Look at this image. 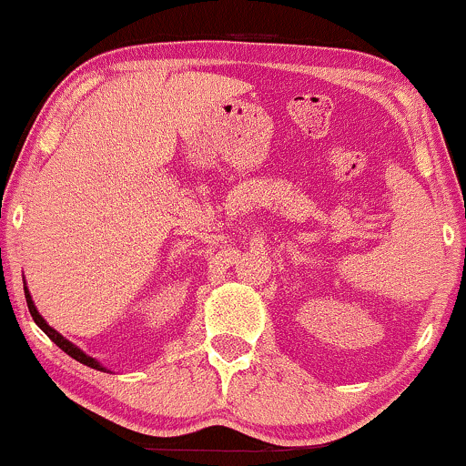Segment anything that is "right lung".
Here are the masks:
<instances>
[{
	"mask_svg": "<svg viewBox=\"0 0 466 466\" xmlns=\"http://www.w3.org/2000/svg\"><path fill=\"white\" fill-rule=\"evenodd\" d=\"M24 292H25V300H27V309H30V314H32V320H35L36 325L41 327L43 331H46V336L49 338V340H52L54 344H58V347L63 349V351L67 353V355H71V358H74L76 362H80V364L89 366V369L102 370V373H108V369H106V366H102L100 362H97L96 358H91V355H86L85 351H82L80 347H76L74 342H69L67 338H65V336H60V333H58L56 329H54V327H49V325H47V320L43 319L41 314H38V309H36L35 300H32V297H30V289H27L25 281H24Z\"/></svg>",
	"mask_w": 466,
	"mask_h": 466,
	"instance_id": "1",
	"label": "right lung"
}]
</instances>
